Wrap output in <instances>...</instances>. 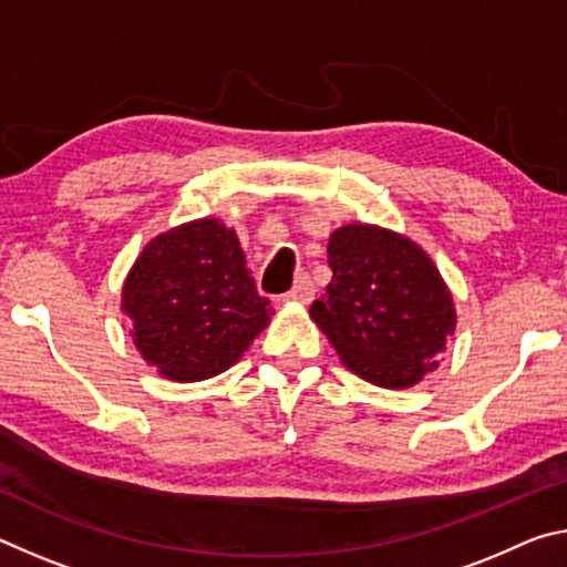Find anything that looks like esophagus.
<instances>
[{
  "label": "esophagus",
  "instance_id": "obj_1",
  "mask_svg": "<svg viewBox=\"0 0 567 567\" xmlns=\"http://www.w3.org/2000/svg\"><path fill=\"white\" fill-rule=\"evenodd\" d=\"M312 297H315V282L310 280V275H300V277H297V280H295L292 290L285 295V300L307 305V302H312Z\"/></svg>",
  "mask_w": 567,
  "mask_h": 567
}]
</instances>
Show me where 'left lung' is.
Returning a JSON list of instances; mask_svg holds the SVG:
<instances>
[{
  "mask_svg": "<svg viewBox=\"0 0 567 567\" xmlns=\"http://www.w3.org/2000/svg\"><path fill=\"white\" fill-rule=\"evenodd\" d=\"M332 280L310 318L362 380L410 388L435 368L455 330V307L433 260L388 229L340 227L330 237Z\"/></svg>",
  "mask_w": 567,
  "mask_h": 567,
  "instance_id": "1",
  "label": "left lung"
}]
</instances>
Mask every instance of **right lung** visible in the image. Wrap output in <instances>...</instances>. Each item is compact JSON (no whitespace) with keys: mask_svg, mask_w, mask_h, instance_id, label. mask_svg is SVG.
<instances>
[{"mask_svg":"<svg viewBox=\"0 0 567 567\" xmlns=\"http://www.w3.org/2000/svg\"><path fill=\"white\" fill-rule=\"evenodd\" d=\"M122 310L142 358L177 382L225 372L272 315L237 235L219 219H197L152 239L124 282Z\"/></svg>","mask_w":567,"mask_h":567,"instance_id":"add662e5","label":"right lung"}]
</instances>
